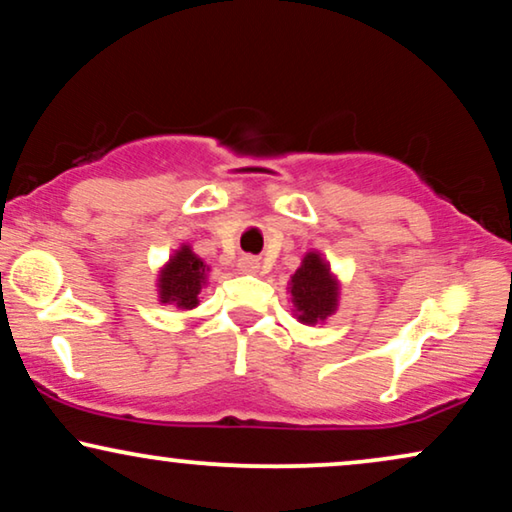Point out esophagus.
I'll return each mask as SVG.
<instances>
[{"label": "esophagus", "instance_id": "1", "mask_svg": "<svg viewBox=\"0 0 512 512\" xmlns=\"http://www.w3.org/2000/svg\"><path fill=\"white\" fill-rule=\"evenodd\" d=\"M241 269H243V271H257V269H260V262H257L255 257H243V260H241Z\"/></svg>", "mask_w": 512, "mask_h": 512}]
</instances>
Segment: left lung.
Instances as JSON below:
<instances>
[{
  "instance_id": "1",
  "label": "left lung",
  "mask_w": 512,
  "mask_h": 512,
  "mask_svg": "<svg viewBox=\"0 0 512 512\" xmlns=\"http://www.w3.org/2000/svg\"><path fill=\"white\" fill-rule=\"evenodd\" d=\"M297 319L302 323L323 321L335 312L338 304V283L331 278V269L316 252H309L302 260V267L290 278Z\"/></svg>"
}]
</instances>
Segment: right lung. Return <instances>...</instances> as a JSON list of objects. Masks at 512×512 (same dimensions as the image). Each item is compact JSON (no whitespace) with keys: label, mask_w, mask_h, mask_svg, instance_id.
Listing matches in <instances>:
<instances>
[{"label":"right lung","mask_w":512,"mask_h":512,"mask_svg":"<svg viewBox=\"0 0 512 512\" xmlns=\"http://www.w3.org/2000/svg\"><path fill=\"white\" fill-rule=\"evenodd\" d=\"M205 264L184 245L172 257L160 278V302H174L181 309H193L198 304V293L205 286Z\"/></svg>","instance_id":"obj_1"}]
</instances>
